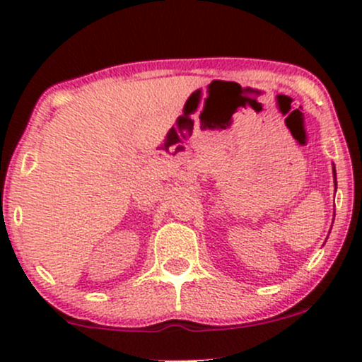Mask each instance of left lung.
I'll return each instance as SVG.
<instances>
[{
  "instance_id": "obj_1",
  "label": "left lung",
  "mask_w": 362,
  "mask_h": 362,
  "mask_svg": "<svg viewBox=\"0 0 362 362\" xmlns=\"http://www.w3.org/2000/svg\"><path fill=\"white\" fill-rule=\"evenodd\" d=\"M332 172H334V180H335V190H337V173H335V167H332Z\"/></svg>"
}]
</instances>
